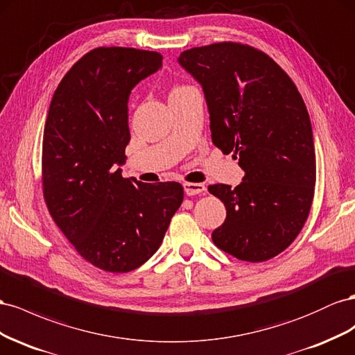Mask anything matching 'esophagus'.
Returning a JSON list of instances; mask_svg holds the SVG:
<instances>
[{
    "label": "esophagus",
    "instance_id": "obj_1",
    "mask_svg": "<svg viewBox=\"0 0 355 355\" xmlns=\"http://www.w3.org/2000/svg\"><path fill=\"white\" fill-rule=\"evenodd\" d=\"M183 187H184V193L187 196L202 195V193H205V191H207V187L204 184H200V183H184Z\"/></svg>",
    "mask_w": 355,
    "mask_h": 355
}]
</instances>
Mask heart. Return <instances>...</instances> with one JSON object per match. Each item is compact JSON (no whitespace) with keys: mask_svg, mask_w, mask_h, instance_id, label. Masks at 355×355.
<instances>
[{"mask_svg":"<svg viewBox=\"0 0 355 355\" xmlns=\"http://www.w3.org/2000/svg\"><path fill=\"white\" fill-rule=\"evenodd\" d=\"M180 89H184V87H175L174 90H172V92H175V90H180Z\"/></svg>","mask_w":355,"mask_h":355,"instance_id":"b5f03b06","label":"heart"}]
</instances>
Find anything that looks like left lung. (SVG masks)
<instances>
[{
  "label": "left lung",
  "instance_id": "1",
  "mask_svg": "<svg viewBox=\"0 0 355 355\" xmlns=\"http://www.w3.org/2000/svg\"><path fill=\"white\" fill-rule=\"evenodd\" d=\"M177 60L204 90L212 143L245 172L235 189L208 187L226 207L212 241L239 260L278 256L305 225L315 187L312 126L296 85L239 43L193 47Z\"/></svg>",
  "mask_w": 355,
  "mask_h": 355
}]
</instances>
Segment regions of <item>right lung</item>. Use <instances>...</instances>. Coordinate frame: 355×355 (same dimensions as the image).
Returning <instances> with one entry per match:
<instances>
[{
	"instance_id": "1",
	"label": "right lung",
	"mask_w": 355,
	"mask_h": 355,
	"mask_svg": "<svg viewBox=\"0 0 355 355\" xmlns=\"http://www.w3.org/2000/svg\"><path fill=\"white\" fill-rule=\"evenodd\" d=\"M162 68V55L98 47L55 90L43 137V191L50 216L94 266L129 272L155 254L184 198L175 181L121 177L132 89Z\"/></svg>"
}]
</instances>
